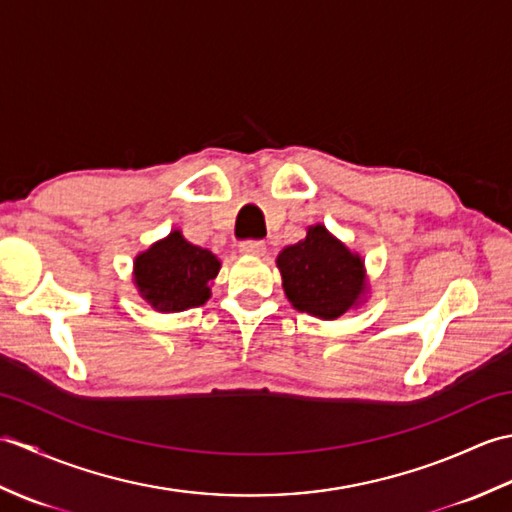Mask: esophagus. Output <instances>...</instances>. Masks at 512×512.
Segmentation results:
<instances>
[{
  "mask_svg": "<svg viewBox=\"0 0 512 512\" xmlns=\"http://www.w3.org/2000/svg\"><path fill=\"white\" fill-rule=\"evenodd\" d=\"M239 250L246 255H262L266 250V244L262 242V239H244V242L239 244Z\"/></svg>",
  "mask_w": 512,
  "mask_h": 512,
  "instance_id": "esophagus-1",
  "label": "esophagus"
}]
</instances>
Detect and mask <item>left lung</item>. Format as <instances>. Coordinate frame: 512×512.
Instances as JSON below:
<instances>
[{
  "mask_svg": "<svg viewBox=\"0 0 512 512\" xmlns=\"http://www.w3.org/2000/svg\"><path fill=\"white\" fill-rule=\"evenodd\" d=\"M277 266L292 306L321 319L341 317L365 290L361 257L325 226L308 228L303 242L281 250Z\"/></svg>",
  "mask_w": 512,
  "mask_h": 512,
  "instance_id": "8db88e82",
  "label": "left lung"
}]
</instances>
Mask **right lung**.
<instances>
[{
	"mask_svg": "<svg viewBox=\"0 0 512 512\" xmlns=\"http://www.w3.org/2000/svg\"><path fill=\"white\" fill-rule=\"evenodd\" d=\"M220 262L209 248L195 246L173 231L167 239L136 257L134 279L151 306L162 312H180L202 306L211 297L209 281Z\"/></svg>",
	"mask_w": 512,
	"mask_h": 512,
	"instance_id": "1",
	"label": "right lung"
}]
</instances>
